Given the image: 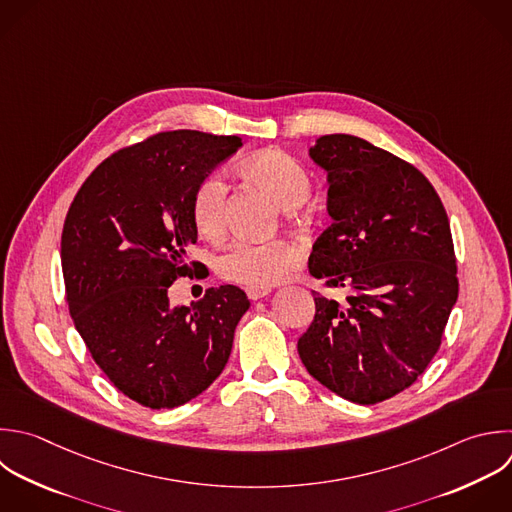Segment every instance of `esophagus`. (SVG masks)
<instances>
[{
  "label": "esophagus",
  "mask_w": 512,
  "mask_h": 512,
  "mask_svg": "<svg viewBox=\"0 0 512 512\" xmlns=\"http://www.w3.org/2000/svg\"><path fill=\"white\" fill-rule=\"evenodd\" d=\"M246 294L250 300H260L270 294V288H246Z\"/></svg>",
  "instance_id": "esophagus-1"
}]
</instances>
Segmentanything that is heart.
Segmentation results:
<instances>
[{"label": "heart", "instance_id": "heart-1", "mask_svg": "<svg viewBox=\"0 0 512 512\" xmlns=\"http://www.w3.org/2000/svg\"><path fill=\"white\" fill-rule=\"evenodd\" d=\"M240 176L260 188L282 210L302 206L312 182L308 172L288 154L266 150L240 166ZM190 216L196 232L206 240H220L226 232L228 186L218 174L204 176L190 198ZM300 262V252L286 240L262 244L234 242L216 258V272L230 282L248 288H270L284 280Z\"/></svg>", "mask_w": 512, "mask_h": 512}]
</instances>
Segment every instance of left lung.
I'll return each instance as SVG.
<instances>
[{
	"label": "left lung",
	"mask_w": 512,
	"mask_h": 512,
	"mask_svg": "<svg viewBox=\"0 0 512 512\" xmlns=\"http://www.w3.org/2000/svg\"><path fill=\"white\" fill-rule=\"evenodd\" d=\"M310 158L328 174L332 224L308 270L346 298L312 290L298 354L328 390L376 404L408 388L440 348L458 298L448 216L422 172L362 138L322 136Z\"/></svg>",
	"instance_id": "left-lung-1"
}]
</instances>
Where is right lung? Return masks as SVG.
Listing matches in <instances>:
<instances>
[{
    "label": "right lung",
    "instance_id": "right-lung-1",
    "mask_svg": "<svg viewBox=\"0 0 512 512\" xmlns=\"http://www.w3.org/2000/svg\"><path fill=\"white\" fill-rule=\"evenodd\" d=\"M240 146L238 136L196 130L150 136L106 158L68 210L62 270L72 320L110 382L142 406L174 408L202 394L250 308L232 284L192 306L168 298L192 272V192Z\"/></svg>",
    "mask_w": 512,
    "mask_h": 512
}]
</instances>
